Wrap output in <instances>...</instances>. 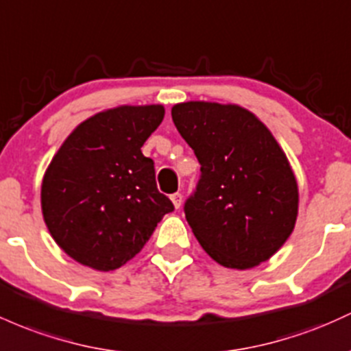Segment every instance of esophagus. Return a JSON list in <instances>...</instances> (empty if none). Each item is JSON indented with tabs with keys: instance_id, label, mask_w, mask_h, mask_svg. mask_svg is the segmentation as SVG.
I'll use <instances>...</instances> for the list:
<instances>
[{
	"instance_id": "esophagus-1",
	"label": "esophagus",
	"mask_w": 351,
	"mask_h": 351,
	"mask_svg": "<svg viewBox=\"0 0 351 351\" xmlns=\"http://www.w3.org/2000/svg\"><path fill=\"white\" fill-rule=\"evenodd\" d=\"M169 198H171L173 205H175L176 210H178V208L183 205V195L182 193H173L171 196H169Z\"/></svg>"
}]
</instances>
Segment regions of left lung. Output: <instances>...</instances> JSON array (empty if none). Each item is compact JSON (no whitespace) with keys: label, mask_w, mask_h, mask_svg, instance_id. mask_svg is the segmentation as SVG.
<instances>
[{"label":"left lung","mask_w":351,"mask_h":351,"mask_svg":"<svg viewBox=\"0 0 351 351\" xmlns=\"http://www.w3.org/2000/svg\"><path fill=\"white\" fill-rule=\"evenodd\" d=\"M171 118L202 165L184 203L198 243L226 268L269 260L298 217V183L282 146L255 113L232 103H178Z\"/></svg>","instance_id":"1"}]
</instances>
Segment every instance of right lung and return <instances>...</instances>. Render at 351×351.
<instances>
[{
	"label": "right lung",
	"instance_id": "obj_1",
	"mask_svg": "<svg viewBox=\"0 0 351 351\" xmlns=\"http://www.w3.org/2000/svg\"><path fill=\"white\" fill-rule=\"evenodd\" d=\"M163 105H121L80 123L46 168L41 211L56 245L98 271L136 256L173 203L156 188L141 146Z\"/></svg>",
	"mask_w": 351,
	"mask_h": 351
}]
</instances>
